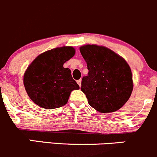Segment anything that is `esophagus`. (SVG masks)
I'll return each instance as SVG.
<instances>
[{
  "instance_id": "obj_1",
  "label": "esophagus",
  "mask_w": 157,
  "mask_h": 157,
  "mask_svg": "<svg viewBox=\"0 0 157 157\" xmlns=\"http://www.w3.org/2000/svg\"><path fill=\"white\" fill-rule=\"evenodd\" d=\"M81 81H82L81 79H80V80H78L77 81V83H78V85L80 86H81Z\"/></svg>"
}]
</instances>
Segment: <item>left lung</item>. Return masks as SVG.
<instances>
[{
  "instance_id": "1",
  "label": "left lung",
  "mask_w": 157,
  "mask_h": 157,
  "mask_svg": "<svg viewBox=\"0 0 157 157\" xmlns=\"http://www.w3.org/2000/svg\"><path fill=\"white\" fill-rule=\"evenodd\" d=\"M80 51L89 70L81 82V91L89 104L101 113L121 109L133 89L132 71L126 60L109 48L98 44L82 45Z\"/></svg>"
}]
</instances>
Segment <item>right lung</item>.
<instances>
[{"label": "right lung", "mask_w": 157, "mask_h": 157, "mask_svg": "<svg viewBox=\"0 0 157 157\" xmlns=\"http://www.w3.org/2000/svg\"><path fill=\"white\" fill-rule=\"evenodd\" d=\"M75 54L71 46L53 48L39 54L27 67L24 86L36 104L49 109L61 107L67 104L71 92L80 89L71 70L63 67Z\"/></svg>", "instance_id": "obj_1"}]
</instances>
